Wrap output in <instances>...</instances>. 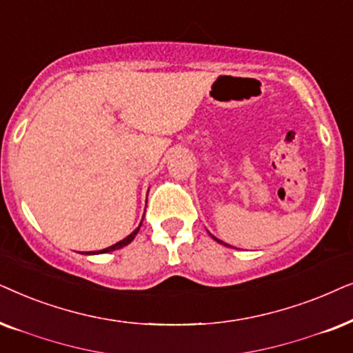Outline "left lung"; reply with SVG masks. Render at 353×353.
<instances>
[{
	"label": "left lung",
	"instance_id": "left-lung-1",
	"mask_svg": "<svg viewBox=\"0 0 353 353\" xmlns=\"http://www.w3.org/2000/svg\"><path fill=\"white\" fill-rule=\"evenodd\" d=\"M214 239V241H218V239H216V237H213ZM219 243H223V245H228V243H224V242H221V241H218Z\"/></svg>",
	"mask_w": 353,
	"mask_h": 353
}]
</instances>
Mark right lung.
<instances>
[{"label": "right lung", "instance_id": "right-lung-1", "mask_svg": "<svg viewBox=\"0 0 353 353\" xmlns=\"http://www.w3.org/2000/svg\"><path fill=\"white\" fill-rule=\"evenodd\" d=\"M140 225H142V223H140ZM140 225L137 229H135V231L130 234V236H128L124 239V241H121V242H117V243H114V245H111V247H108V248H105V250H100V252H95V253H108V252H112V250H117V248H122V247H125V245H129L130 242L134 241L135 239V236H137V232H139V229H140ZM93 253V252H92Z\"/></svg>", "mask_w": 353, "mask_h": 353}]
</instances>
